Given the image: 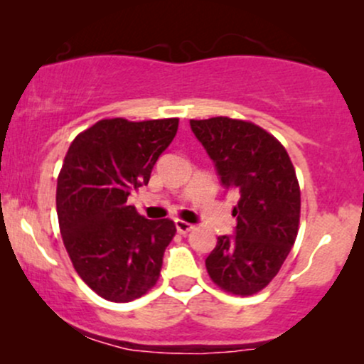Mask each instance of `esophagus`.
<instances>
[{
    "instance_id": "34e87169",
    "label": "esophagus",
    "mask_w": 364,
    "mask_h": 364,
    "mask_svg": "<svg viewBox=\"0 0 364 364\" xmlns=\"http://www.w3.org/2000/svg\"><path fill=\"white\" fill-rule=\"evenodd\" d=\"M174 224H176V229H178L179 235H188V232H190L191 229H193V224L186 223V220L176 219V220H174Z\"/></svg>"
}]
</instances>
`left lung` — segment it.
Here are the masks:
<instances>
[{
  "mask_svg": "<svg viewBox=\"0 0 364 364\" xmlns=\"http://www.w3.org/2000/svg\"><path fill=\"white\" fill-rule=\"evenodd\" d=\"M191 132L214 162L224 190L240 195L235 236H219L205 260L220 289L262 291L281 270L298 236L301 193L281 141L248 121L191 119Z\"/></svg>",
  "mask_w": 364,
  "mask_h": 364,
  "instance_id": "left-lung-1",
  "label": "left lung"
}]
</instances>
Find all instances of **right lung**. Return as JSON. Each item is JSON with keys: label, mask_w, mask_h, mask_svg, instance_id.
<instances>
[{"label": "right lung", "mask_w": 364, "mask_h": 364, "mask_svg": "<svg viewBox=\"0 0 364 364\" xmlns=\"http://www.w3.org/2000/svg\"><path fill=\"white\" fill-rule=\"evenodd\" d=\"M178 118L97 121L70 145L56 188L60 229L82 281L107 301L128 303L156 286L169 219L150 220L128 205L176 136Z\"/></svg>", "instance_id": "right-lung-1"}]
</instances>
